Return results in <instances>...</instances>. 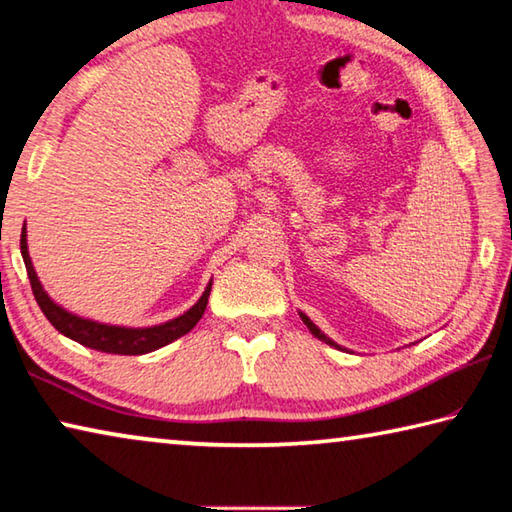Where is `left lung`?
<instances>
[{"label": "left lung", "mask_w": 512, "mask_h": 512, "mask_svg": "<svg viewBox=\"0 0 512 512\" xmlns=\"http://www.w3.org/2000/svg\"><path fill=\"white\" fill-rule=\"evenodd\" d=\"M299 317H301V322H304V324L308 326V331H311L317 340H322V342H326V345H331V347H335V349H342V347L338 345V342H333V340L329 338V335H324L320 329H317V326L311 322V317L304 315V313H299Z\"/></svg>", "instance_id": "left-lung-1"}]
</instances>
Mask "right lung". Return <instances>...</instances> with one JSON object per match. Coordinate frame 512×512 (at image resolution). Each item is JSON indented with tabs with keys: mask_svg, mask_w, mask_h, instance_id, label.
Segmentation results:
<instances>
[{
	"mask_svg": "<svg viewBox=\"0 0 512 512\" xmlns=\"http://www.w3.org/2000/svg\"><path fill=\"white\" fill-rule=\"evenodd\" d=\"M20 251H22L24 267H27V274L31 281L33 297H36L40 311L45 313V317L52 322L54 329L58 333H63L65 338L79 342L83 347L104 351V354L140 356V354H149V351H156L165 345H170V342L181 338V335L192 331V326L201 320V315H204L206 304H208V295H211V286H213V283H208L195 306L188 308L183 315L174 317V320H167L163 324H154V326L104 324V322L88 320V317H81L77 313L67 311V308L56 304V301L47 295V290L43 288V283H40L36 270H33V263L29 256L27 222L22 226Z\"/></svg>",
	"mask_w": 512,
	"mask_h": 512,
	"instance_id": "obj_1",
	"label": "right lung"
}]
</instances>
